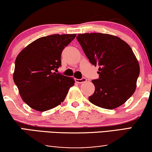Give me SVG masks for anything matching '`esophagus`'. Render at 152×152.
I'll list each match as a JSON object with an SVG mask.
<instances>
[{
    "mask_svg": "<svg viewBox=\"0 0 152 152\" xmlns=\"http://www.w3.org/2000/svg\"><path fill=\"white\" fill-rule=\"evenodd\" d=\"M86 80H87L86 78H85V77H82L81 79H75V81L77 83H78V84H81V83L86 82Z\"/></svg>",
    "mask_w": 152,
    "mask_h": 152,
    "instance_id": "34e87169",
    "label": "esophagus"
}]
</instances>
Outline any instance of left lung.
<instances>
[{
    "instance_id": "obj_1",
    "label": "left lung",
    "mask_w": 152,
    "mask_h": 152,
    "mask_svg": "<svg viewBox=\"0 0 152 152\" xmlns=\"http://www.w3.org/2000/svg\"><path fill=\"white\" fill-rule=\"evenodd\" d=\"M77 39L89 61L99 66V78L92 80L95 88L89 101L107 109L123 104L135 92L140 74L132 49L119 37L108 34H80Z\"/></svg>"
}]
</instances>
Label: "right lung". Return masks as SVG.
<instances>
[{
    "instance_id": "add662e5",
    "label": "right lung",
    "mask_w": 152,
    "mask_h": 152,
    "mask_svg": "<svg viewBox=\"0 0 152 152\" xmlns=\"http://www.w3.org/2000/svg\"><path fill=\"white\" fill-rule=\"evenodd\" d=\"M76 34H52L41 37L18 54L13 75L23 100L32 109L45 111L63 102L72 77L57 73L61 65L63 50Z\"/></svg>"
}]
</instances>
